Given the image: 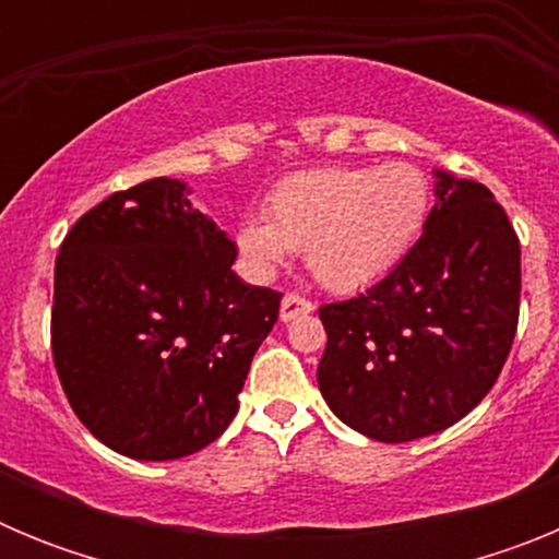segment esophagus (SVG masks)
<instances>
[{
  "label": "esophagus",
  "instance_id": "1",
  "mask_svg": "<svg viewBox=\"0 0 559 559\" xmlns=\"http://www.w3.org/2000/svg\"><path fill=\"white\" fill-rule=\"evenodd\" d=\"M316 305L310 299L299 294H285L283 296V305H280V316H283V322H290V319H299V316L310 313Z\"/></svg>",
  "mask_w": 559,
  "mask_h": 559
}]
</instances>
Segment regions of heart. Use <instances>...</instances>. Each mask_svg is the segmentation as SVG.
<instances>
[{"mask_svg": "<svg viewBox=\"0 0 559 559\" xmlns=\"http://www.w3.org/2000/svg\"><path fill=\"white\" fill-rule=\"evenodd\" d=\"M431 210V185L419 167H316L274 187L265 221H246L240 251L260 271L305 251L308 269L333 290L378 283L414 249Z\"/></svg>", "mask_w": 559, "mask_h": 559, "instance_id": "heart-1", "label": "heart"}]
</instances>
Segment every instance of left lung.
<instances>
[{
	"mask_svg": "<svg viewBox=\"0 0 559 559\" xmlns=\"http://www.w3.org/2000/svg\"><path fill=\"white\" fill-rule=\"evenodd\" d=\"M437 199L378 285L319 308V389L349 428L412 442L453 426L496 386L521 313V240L478 181L437 170Z\"/></svg>",
	"mask_w": 559,
	"mask_h": 559,
	"instance_id": "8db88e82",
	"label": "left lung"
}]
</instances>
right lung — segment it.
I'll return each mask as SVG.
<instances>
[{"mask_svg": "<svg viewBox=\"0 0 559 559\" xmlns=\"http://www.w3.org/2000/svg\"><path fill=\"white\" fill-rule=\"evenodd\" d=\"M235 240L151 179L81 215L56 257L52 360L103 445L142 462L201 451L237 414L283 294L231 271Z\"/></svg>", "mask_w": 559, "mask_h": 559, "instance_id": "right-lung-1", "label": "right lung"}]
</instances>
